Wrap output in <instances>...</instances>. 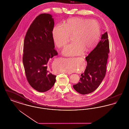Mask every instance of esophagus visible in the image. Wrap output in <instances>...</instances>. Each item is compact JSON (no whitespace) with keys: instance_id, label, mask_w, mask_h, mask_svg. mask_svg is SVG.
<instances>
[{"instance_id":"34e87169","label":"esophagus","mask_w":129,"mask_h":129,"mask_svg":"<svg viewBox=\"0 0 129 129\" xmlns=\"http://www.w3.org/2000/svg\"><path fill=\"white\" fill-rule=\"evenodd\" d=\"M65 74H70L71 73H65Z\"/></svg>"}]
</instances>
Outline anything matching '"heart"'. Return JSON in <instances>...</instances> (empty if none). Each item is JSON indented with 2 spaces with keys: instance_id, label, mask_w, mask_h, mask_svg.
Here are the masks:
<instances>
[{
  "instance_id": "obj_1",
  "label": "heart",
  "mask_w": 129,
  "mask_h": 129,
  "mask_svg": "<svg viewBox=\"0 0 129 129\" xmlns=\"http://www.w3.org/2000/svg\"><path fill=\"white\" fill-rule=\"evenodd\" d=\"M100 26L95 20L83 18L70 19L63 24H57L52 31V37L58 47H64L67 43L70 35L73 34L74 42L67 45L63 50L66 56L78 55L85 50L88 51L98 43L100 36ZM73 68H67L64 72L71 73Z\"/></svg>"
}]
</instances>
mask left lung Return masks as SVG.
Segmentation results:
<instances>
[{
  "mask_svg": "<svg viewBox=\"0 0 129 129\" xmlns=\"http://www.w3.org/2000/svg\"><path fill=\"white\" fill-rule=\"evenodd\" d=\"M107 32L102 35L96 47L86 57L87 66L81 74L80 82L73 86L74 89L81 94L95 91L105 77L106 64L109 53V43Z\"/></svg>",
  "mask_w": 129,
  "mask_h": 129,
  "instance_id": "left-lung-1",
  "label": "left lung"
}]
</instances>
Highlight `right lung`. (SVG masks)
I'll use <instances>...</instances> for the list:
<instances>
[{
  "label": "right lung",
  "instance_id": "add662e5",
  "mask_svg": "<svg viewBox=\"0 0 129 129\" xmlns=\"http://www.w3.org/2000/svg\"><path fill=\"white\" fill-rule=\"evenodd\" d=\"M54 20L42 13L31 24L24 40L23 62L28 82L39 92L47 91L55 83L56 75L48 71L50 59L57 55L52 37Z\"/></svg>",
  "mask_w": 129,
  "mask_h": 129
}]
</instances>
